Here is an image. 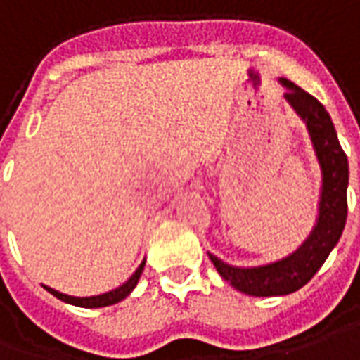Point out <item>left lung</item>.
I'll use <instances>...</instances> for the list:
<instances>
[{"label": "left lung", "instance_id": "8db88e82", "mask_svg": "<svg viewBox=\"0 0 360 360\" xmlns=\"http://www.w3.org/2000/svg\"><path fill=\"white\" fill-rule=\"evenodd\" d=\"M280 84L285 88V102L295 110V114L303 120L307 128L315 149V158L321 167V195L317 209L319 212L311 234L297 250L282 260L264 266L240 268L222 262L214 254H209L217 272L234 290L256 297L288 295L303 288L337 246L347 222L349 161L339 143L331 116L327 114L323 104L311 94H307L303 88L295 86L285 78H280Z\"/></svg>", "mask_w": 360, "mask_h": 360}]
</instances>
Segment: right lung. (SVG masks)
<instances>
[{"mask_svg":"<svg viewBox=\"0 0 360 360\" xmlns=\"http://www.w3.org/2000/svg\"><path fill=\"white\" fill-rule=\"evenodd\" d=\"M143 266H146V260L139 264L138 270L129 276L128 282L122 283L120 288L112 290V292L100 293V295H90V297H75V295H67V293L57 292V290H53V288H49V285H43V288H45L49 293H53L55 297H58L60 302L70 303V305H78V307H106V305H114V303L126 300L129 293L134 292V288L138 285L139 276H141V272H143Z\"/></svg>","mask_w":360,"mask_h":360,"instance_id":"right-lung-1","label":"right lung"}]
</instances>
